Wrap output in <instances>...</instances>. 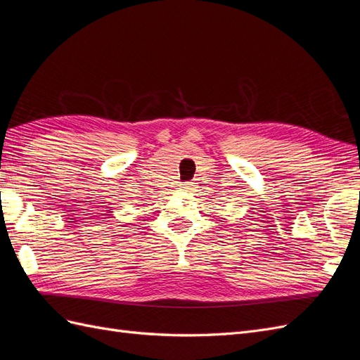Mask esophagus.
I'll use <instances>...</instances> for the list:
<instances>
[{"mask_svg":"<svg viewBox=\"0 0 360 360\" xmlns=\"http://www.w3.org/2000/svg\"><path fill=\"white\" fill-rule=\"evenodd\" d=\"M193 188V184L191 183V181H184L183 184H181V191H191Z\"/></svg>","mask_w":360,"mask_h":360,"instance_id":"34e87169","label":"esophagus"}]
</instances>
